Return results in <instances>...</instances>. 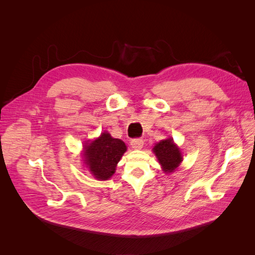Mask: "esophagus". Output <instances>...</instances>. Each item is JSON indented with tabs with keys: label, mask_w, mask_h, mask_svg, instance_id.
<instances>
[{
	"label": "esophagus",
	"mask_w": 255,
	"mask_h": 255,
	"mask_svg": "<svg viewBox=\"0 0 255 255\" xmlns=\"http://www.w3.org/2000/svg\"><path fill=\"white\" fill-rule=\"evenodd\" d=\"M130 145H132V148L135 150H140L143 146V139H140V138H136V139H133L132 141H130Z\"/></svg>",
	"instance_id": "34e87169"
}]
</instances>
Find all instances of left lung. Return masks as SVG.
<instances>
[{
  "label": "left lung",
  "mask_w": 255,
  "mask_h": 255,
  "mask_svg": "<svg viewBox=\"0 0 255 255\" xmlns=\"http://www.w3.org/2000/svg\"><path fill=\"white\" fill-rule=\"evenodd\" d=\"M153 152L166 173L173 172L183 160L179 146L173 142V138L171 137L157 142L154 145Z\"/></svg>",
  "instance_id": "obj_1"
}]
</instances>
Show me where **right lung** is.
<instances>
[{"mask_svg":"<svg viewBox=\"0 0 255 255\" xmlns=\"http://www.w3.org/2000/svg\"><path fill=\"white\" fill-rule=\"evenodd\" d=\"M126 151L125 142L104 132L97 139L84 145V163L97 180L105 181L115 173L116 167Z\"/></svg>","mask_w":255,"mask_h":255,"instance_id":"obj_1","label":"right lung"}]
</instances>
